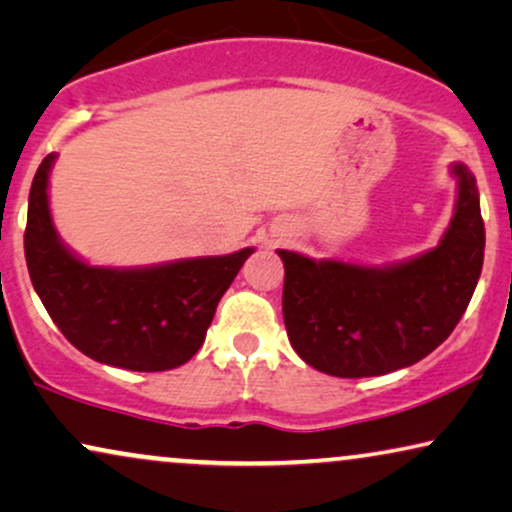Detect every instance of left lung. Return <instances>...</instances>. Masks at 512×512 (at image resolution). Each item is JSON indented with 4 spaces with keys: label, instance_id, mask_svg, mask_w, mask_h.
<instances>
[{
    "label": "left lung",
    "instance_id": "left-lung-1",
    "mask_svg": "<svg viewBox=\"0 0 512 512\" xmlns=\"http://www.w3.org/2000/svg\"><path fill=\"white\" fill-rule=\"evenodd\" d=\"M456 206L440 243L412 260L365 267L278 250L283 320L306 365L332 377H379L438 349L459 323L485 260L475 177L454 163Z\"/></svg>",
    "mask_w": 512,
    "mask_h": 512
}]
</instances>
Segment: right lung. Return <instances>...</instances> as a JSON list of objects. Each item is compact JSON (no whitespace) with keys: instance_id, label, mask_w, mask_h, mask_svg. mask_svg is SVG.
Listing matches in <instances>:
<instances>
[{"instance_id":"obj_1","label":"right lung","mask_w":512,"mask_h":512,"mask_svg":"<svg viewBox=\"0 0 512 512\" xmlns=\"http://www.w3.org/2000/svg\"><path fill=\"white\" fill-rule=\"evenodd\" d=\"M56 154L37 168L27 201L32 285L67 342L102 365L163 372L201 349L217 302L255 248L154 267H93L60 241L49 208Z\"/></svg>"}]
</instances>
